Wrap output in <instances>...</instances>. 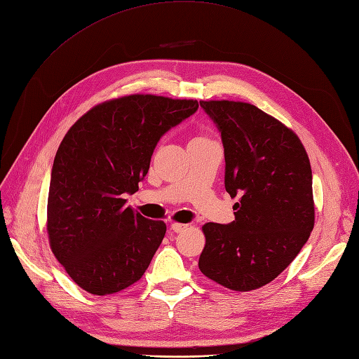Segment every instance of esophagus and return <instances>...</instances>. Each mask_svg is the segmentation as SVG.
I'll return each instance as SVG.
<instances>
[{
  "instance_id": "obj_1",
  "label": "esophagus",
  "mask_w": 359,
  "mask_h": 359,
  "mask_svg": "<svg viewBox=\"0 0 359 359\" xmlns=\"http://www.w3.org/2000/svg\"><path fill=\"white\" fill-rule=\"evenodd\" d=\"M185 228H187V225H184V224H177V222H175V224L170 225V229H172L174 232H182Z\"/></svg>"
}]
</instances>
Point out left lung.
<instances>
[{"label":"left lung","instance_id":"left-lung-1","mask_svg":"<svg viewBox=\"0 0 359 359\" xmlns=\"http://www.w3.org/2000/svg\"><path fill=\"white\" fill-rule=\"evenodd\" d=\"M225 147L235 220L204 224L198 269L231 291L259 289L292 263L314 228L313 174L298 135L240 100H200Z\"/></svg>","mask_w":359,"mask_h":359}]
</instances>
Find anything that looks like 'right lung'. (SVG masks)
Listing matches in <instances>:
<instances>
[{
    "instance_id": "right-lung-1",
    "label": "right lung",
    "mask_w": 359,
    "mask_h": 359,
    "mask_svg": "<svg viewBox=\"0 0 359 359\" xmlns=\"http://www.w3.org/2000/svg\"><path fill=\"white\" fill-rule=\"evenodd\" d=\"M198 108L194 99L127 95L97 104L67 131L50 175L46 232L67 275L93 295L142 279L166 225L126 206L159 139Z\"/></svg>"
}]
</instances>
